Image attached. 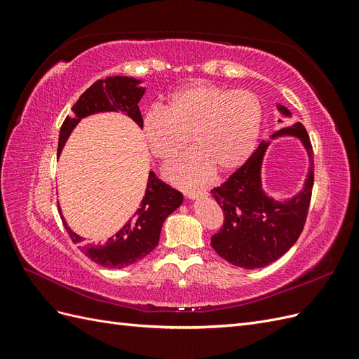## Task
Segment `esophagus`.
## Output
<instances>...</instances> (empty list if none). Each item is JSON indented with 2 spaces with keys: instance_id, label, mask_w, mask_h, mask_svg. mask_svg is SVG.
<instances>
[{
  "instance_id": "34e87169",
  "label": "esophagus",
  "mask_w": 359,
  "mask_h": 359,
  "mask_svg": "<svg viewBox=\"0 0 359 359\" xmlns=\"http://www.w3.org/2000/svg\"><path fill=\"white\" fill-rule=\"evenodd\" d=\"M208 191L206 190H187L186 191V198L189 199H199V198H206Z\"/></svg>"
}]
</instances>
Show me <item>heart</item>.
I'll return each mask as SVG.
<instances>
[{
	"label": "heart",
	"instance_id": "b5f03b06",
	"mask_svg": "<svg viewBox=\"0 0 359 359\" xmlns=\"http://www.w3.org/2000/svg\"><path fill=\"white\" fill-rule=\"evenodd\" d=\"M264 109L259 97L247 90L194 82L173 93L165 111L144 116V135L151 153L170 161L190 142L196 151L166 170L184 186L208 181L215 172L231 173L244 166L256 149Z\"/></svg>",
	"mask_w": 359,
	"mask_h": 359
}]
</instances>
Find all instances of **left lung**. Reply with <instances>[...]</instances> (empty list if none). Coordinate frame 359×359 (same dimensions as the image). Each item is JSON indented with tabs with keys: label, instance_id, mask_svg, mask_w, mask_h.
<instances>
[{
	"label": "left lung",
	"instance_id": "8db88e82",
	"mask_svg": "<svg viewBox=\"0 0 359 359\" xmlns=\"http://www.w3.org/2000/svg\"><path fill=\"white\" fill-rule=\"evenodd\" d=\"M277 107L290 116L285 106ZM286 135L299 137L310 158L309 177L297 196L280 202L268 198L262 190L260 168L269 142H260L244 166L211 190L224 214V223L211 236V245L232 265L255 269L273 264L297 243L306 224L314 181L313 147L301 123L278 130L273 137Z\"/></svg>",
	"mask_w": 359,
	"mask_h": 359
}]
</instances>
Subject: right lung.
<instances>
[{
    "mask_svg": "<svg viewBox=\"0 0 359 359\" xmlns=\"http://www.w3.org/2000/svg\"><path fill=\"white\" fill-rule=\"evenodd\" d=\"M139 83L140 81L127 78V76H114V78L95 81L73 104V114L64 119L60 130L58 156L76 124L88 115L112 111L124 112L136 121L139 127H142L144 119L137 103L142 99L145 88L139 86ZM181 203L182 193L157 178L154 172H149L145 196L133 219H130L123 226V229L107 238L104 243L86 244L82 236L76 235L67 226L61 210L60 215L72 241L78 244L86 257L106 268H124L153 252L160 240L163 222Z\"/></svg>",
    "mask_w": 359,
    "mask_h": 359,
    "instance_id": "obj_1",
    "label": "right lung"
}]
</instances>
